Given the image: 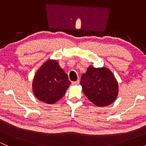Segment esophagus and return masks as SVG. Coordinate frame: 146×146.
I'll use <instances>...</instances> for the list:
<instances>
[{"instance_id":"obj_1","label":"esophagus","mask_w":146,"mask_h":146,"mask_svg":"<svg viewBox=\"0 0 146 146\" xmlns=\"http://www.w3.org/2000/svg\"><path fill=\"white\" fill-rule=\"evenodd\" d=\"M79 83H80V81L78 80L77 81H75V82H72V84L73 85H78L79 84Z\"/></svg>"}]
</instances>
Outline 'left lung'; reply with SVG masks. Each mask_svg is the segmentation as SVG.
<instances>
[{
	"instance_id": "obj_1",
	"label": "left lung",
	"mask_w": 146,
	"mask_h": 146,
	"mask_svg": "<svg viewBox=\"0 0 146 146\" xmlns=\"http://www.w3.org/2000/svg\"><path fill=\"white\" fill-rule=\"evenodd\" d=\"M80 85L86 98L98 106L111 104L118 95V84L108 68L90 66L81 77Z\"/></svg>"
}]
</instances>
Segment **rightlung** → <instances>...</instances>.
Returning <instances> with one entry per match:
<instances>
[{
    "mask_svg": "<svg viewBox=\"0 0 146 146\" xmlns=\"http://www.w3.org/2000/svg\"><path fill=\"white\" fill-rule=\"evenodd\" d=\"M71 84L68 75L56 60H48L36 72L32 88L38 100L54 104L65 95Z\"/></svg>",
    "mask_w": 146,
    "mask_h": 146,
    "instance_id": "right-lung-1",
    "label": "right lung"
}]
</instances>
